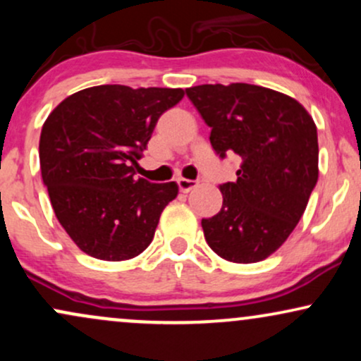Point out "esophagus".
<instances>
[{"mask_svg":"<svg viewBox=\"0 0 361 361\" xmlns=\"http://www.w3.org/2000/svg\"><path fill=\"white\" fill-rule=\"evenodd\" d=\"M197 185H198L197 181L186 180V178H180V180H178V186H180V190H181V192H183V193L192 192V190H193Z\"/></svg>","mask_w":361,"mask_h":361,"instance_id":"obj_1","label":"esophagus"}]
</instances>
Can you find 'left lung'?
I'll return each instance as SVG.
<instances>
[{"label": "left lung", "mask_w": 361, "mask_h": 361, "mask_svg": "<svg viewBox=\"0 0 361 361\" xmlns=\"http://www.w3.org/2000/svg\"><path fill=\"white\" fill-rule=\"evenodd\" d=\"M186 94L212 128L221 157H243L238 180L219 186L222 209L202 219L205 241L233 263L273 255L299 224L319 176L317 128L295 98L263 86L200 85Z\"/></svg>", "instance_id": "obj_1"}]
</instances>
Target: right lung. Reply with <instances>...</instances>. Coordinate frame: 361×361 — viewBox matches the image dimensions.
<instances>
[{
	"instance_id": "obj_1",
	"label": "right lung",
	"mask_w": 361,
	"mask_h": 361,
	"mask_svg": "<svg viewBox=\"0 0 361 361\" xmlns=\"http://www.w3.org/2000/svg\"><path fill=\"white\" fill-rule=\"evenodd\" d=\"M183 97L181 88L102 85L78 91L49 114L40 171L57 221L82 252L123 261L151 244L178 185L149 183L134 168L157 118Z\"/></svg>"
}]
</instances>
